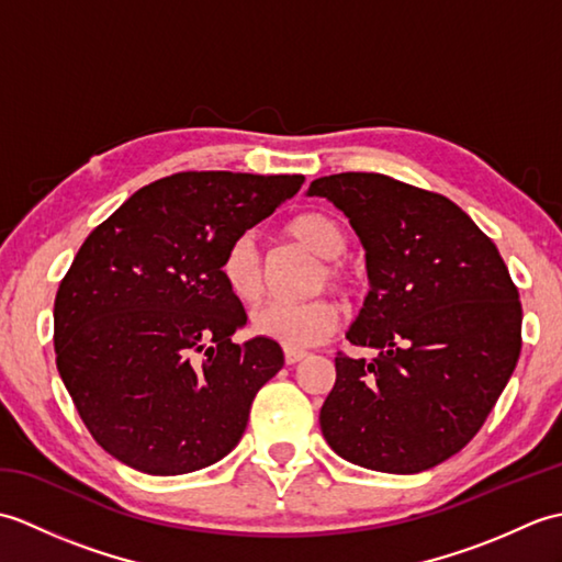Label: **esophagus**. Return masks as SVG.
Returning a JSON list of instances; mask_svg holds the SVG:
<instances>
[{"instance_id":"obj_1","label":"esophagus","mask_w":562,"mask_h":562,"mask_svg":"<svg viewBox=\"0 0 562 562\" xmlns=\"http://www.w3.org/2000/svg\"><path fill=\"white\" fill-rule=\"evenodd\" d=\"M306 352L304 350H294V348H284V362L288 364H296L300 360H304Z\"/></svg>"}]
</instances>
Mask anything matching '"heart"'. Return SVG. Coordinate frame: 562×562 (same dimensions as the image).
Segmentation results:
<instances>
[{
  "instance_id": "b5f03b06",
  "label": "heart",
  "mask_w": 562,
  "mask_h": 562,
  "mask_svg": "<svg viewBox=\"0 0 562 562\" xmlns=\"http://www.w3.org/2000/svg\"><path fill=\"white\" fill-rule=\"evenodd\" d=\"M288 234L296 244L321 260L314 290L328 288L350 294L355 290V274L338 260L348 250V234L342 224L326 212H304L288 224ZM222 280L238 302L254 304L266 292V266H262L256 238L244 234L234 238L222 258ZM340 324V308L330 300L308 302H270L250 314V328L258 336L284 345V348L304 350L326 340Z\"/></svg>"
}]
</instances>
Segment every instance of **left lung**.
Wrapping results in <instances>:
<instances>
[{"instance_id": "8db88e82", "label": "left lung", "mask_w": 562, "mask_h": 562, "mask_svg": "<svg viewBox=\"0 0 562 562\" xmlns=\"http://www.w3.org/2000/svg\"><path fill=\"white\" fill-rule=\"evenodd\" d=\"M306 195L350 220L369 294L336 357L321 432L345 461L420 473L461 451L491 415L521 350V304L497 246L445 195L384 173H336Z\"/></svg>"}]
</instances>
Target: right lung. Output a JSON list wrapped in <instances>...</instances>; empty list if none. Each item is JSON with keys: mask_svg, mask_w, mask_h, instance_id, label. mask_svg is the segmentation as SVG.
<instances>
[{"mask_svg": "<svg viewBox=\"0 0 562 562\" xmlns=\"http://www.w3.org/2000/svg\"><path fill=\"white\" fill-rule=\"evenodd\" d=\"M304 176L186 171L139 188L93 229L55 296L57 372L91 437L149 475L224 459L282 348L244 345L222 258Z\"/></svg>", "mask_w": 562, "mask_h": 562, "instance_id": "obj_1", "label": "right lung"}]
</instances>
